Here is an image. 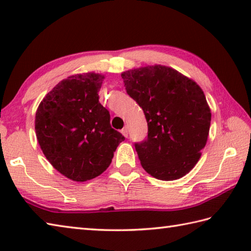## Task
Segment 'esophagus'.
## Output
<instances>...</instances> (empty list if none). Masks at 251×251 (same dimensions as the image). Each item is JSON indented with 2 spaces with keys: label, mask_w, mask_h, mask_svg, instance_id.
Instances as JSON below:
<instances>
[{
  "label": "esophagus",
  "mask_w": 251,
  "mask_h": 251,
  "mask_svg": "<svg viewBox=\"0 0 251 251\" xmlns=\"http://www.w3.org/2000/svg\"><path fill=\"white\" fill-rule=\"evenodd\" d=\"M122 134H123V135H124V136H125V137H128V127H127V126H125V127H124V128H123V129H122Z\"/></svg>",
  "instance_id": "34e87169"
}]
</instances>
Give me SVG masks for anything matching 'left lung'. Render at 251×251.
<instances>
[{"label":"left lung","instance_id":"1","mask_svg":"<svg viewBox=\"0 0 251 251\" xmlns=\"http://www.w3.org/2000/svg\"><path fill=\"white\" fill-rule=\"evenodd\" d=\"M122 78L147 121V138L135 144L143 168L160 180L184 177L201 158L209 134L211 113L201 86L163 65L123 72Z\"/></svg>","mask_w":251,"mask_h":251}]
</instances>
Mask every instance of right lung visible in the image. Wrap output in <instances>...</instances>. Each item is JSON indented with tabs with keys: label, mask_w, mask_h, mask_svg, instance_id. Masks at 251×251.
I'll list each match as a JSON object with an SVG mask.
<instances>
[{
	"label": "right lung",
	"mask_w": 251,
	"mask_h": 251,
	"mask_svg": "<svg viewBox=\"0 0 251 251\" xmlns=\"http://www.w3.org/2000/svg\"><path fill=\"white\" fill-rule=\"evenodd\" d=\"M104 75L84 73L63 79L41 101L35 115L40 147L52 166L74 181L100 176L125 137L110 126L99 100Z\"/></svg>",
	"instance_id": "1"
}]
</instances>
